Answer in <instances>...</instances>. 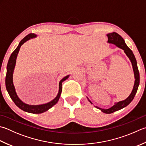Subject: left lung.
<instances>
[{
	"label": "left lung",
	"instance_id": "1",
	"mask_svg": "<svg viewBox=\"0 0 146 146\" xmlns=\"http://www.w3.org/2000/svg\"><path fill=\"white\" fill-rule=\"evenodd\" d=\"M107 36L108 38V42L110 43V44H113L116 45L117 47H118L120 48H121V49L123 50L125 53L127 54V56L128 57V58L130 59L133 66L134 76H135V79L133 90L132 91V92H131L130 95L128 96V98L124 100V101L117 102V103H116L113 106L107 110H104V109H102V108L96 107L98 109L101 110L102 112L104 113L110 114V113H114L115 111L119 110L122 109V108L126 107L127 106H128L131 102L132 101V100L133 99L134 97H135V94L137 93V89H138L139 83H140V76H139V70L137 67V61L135 58V56H134V54H133L132 50H131L130 48L127 46V44H125L123 38L122 37L119 35V34H118L116 32L108 33ZM88 101H89V102L91 104H92L89 99H88Z\"/></svg>",
	"mask_w": 146,
	"mask_h": 146
}]
</instances>
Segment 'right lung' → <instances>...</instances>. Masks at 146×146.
Here are the masks:
<instances>
[{
  "instance_id": "right-lung-1",
  "label": "right lung",
  "mask_w": 146,
  "mask_h": 146,
  "mask_svg": "<svg viewBox=\"0 0 146 146\" xmlns=\"http://www.w3.org/2000/svg\"><path fill=\"white\" fill-rule=\"evenodd\" d=\"M36 35L34 33H30L28 35L26 36L24 38H23L21 41H20L18 46L17 47L15 50L13 51V52L11 54L9 59L8 63L7 65V73L6 76H5V87L9 95L11 97V99L13 100L17 106H18L20 109L23 110L24 111L28 113H34V114H40L45 112V111L49 110L50 108H52L54 105H55L58 101H59V99L61 96V94L62 92V83L66 80L67 78H68L69 75L64 77L61 81L59 82V92L58 95L52 101L48 102V103L44 104H40V105H29L24 103L22 102L21 100L19 99L18 96H17L15 88H14V84H13V71L14 67H15L16 64V60L17 56H18V52L19 50V48L21 47V45L24 44L25 42H27L30 38H34Z\"/></svg>"
}]
</instances>
